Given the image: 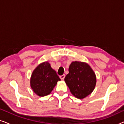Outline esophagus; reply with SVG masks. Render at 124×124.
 <instances>
[{
	"mask_svg": "<svg viewBox=\"0 0 124 124\" xmlns=\"http://www.w3.org/2000/svg\"><path fill=\"white\" fill-rule=\"evenodd\" d=\"M60 78L61 79H62H62H64V78H65V74H63V75H62V76H60Z\"/></svg>",
	"mask_w": 124,
	"mask_h": 124,
	"instance_id": "34e87169",
	"label": "esophagus"
}]
</instances>
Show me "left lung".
<instances>
[{"label": "left lung", "mask_w": 124, "mask_h": 124, "mask_svg": "<svg viewBox=\"0 0 124 124\" xmlns=\"http://www.w3.org/2000/svg\"><path fill=\"white\" fill-rule=\"evenodd\" d=\"M64 81L73 95L82 99L94 90L96 77L94 70L87 63L75 61L69 65V73Z\"/></svg>", "instance_id": "obj_1"}]
</instances>
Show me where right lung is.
I'll return each instance as SVG.
<instances>
[{
    "instance_id": "add662e5",
    "label": "right lung",
    "mask_w": 124,
    "mask_h": 124,
    "mask_svg": "<svg viewBox=\"0 0 124 124\" xmlns=\"http://www.w3.org/2000/svg\"><path fill=\"white\" fill-rule=\"evenodd\" d=\"M60 80L50 64L45 62L39 64L33 70L30 78V87L37 95L45 96L50 94Z\"/></svg>"
}]
</instances>
